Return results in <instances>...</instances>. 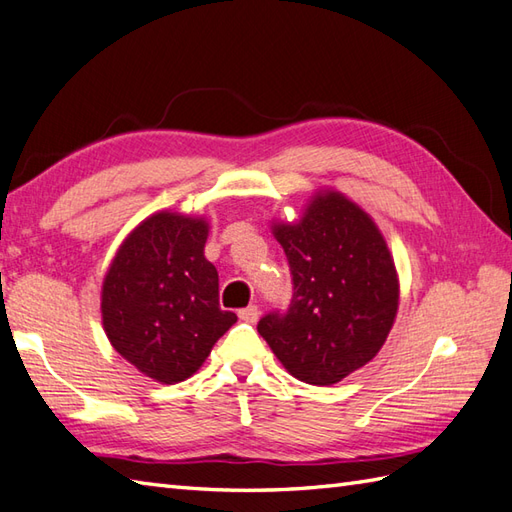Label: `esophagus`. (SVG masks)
<instances>
[{
  "label": "esophagus",
  "instance_id": "esophagus-1",
  "mask_svg": "<svg viewBox=\"0 0 512 512\" xmlns=\"http://www.w3.org/2000/svg\"><path fill=\"white\" fill-rule=\"evenodd\" d=\"M237 316H240V320H244V323H257V318H259V310H257V305H248V307H244V310H240L237 312Z\"/></svg>",
  "mask_w": 512,
  "mask_h": 512
}]
</instances>
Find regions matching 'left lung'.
<instances>
[{
    "label": "left lung",
    "instance_id": "left-lung-1",
    "mask_svg": "<svg viewBox=\"0 0 512 512\" xmlns=\"http://www.w3.org/2000/svg\"><path fill=\"white\" fill-rule=\"evenodd\" d=\"M292 299L257 331L288 373L331 386L371 362L392 327L399 283L373 220L351 200L316 196L299 224H277Z\"/></svg>",
    "mask_w": 512,
    "mask_h": 512
}]
</instances>
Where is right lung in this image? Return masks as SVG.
Listing matches in <instances>:
<instances>
[{
    "instance_id": "obj_1",
    "label": "right lung",
    "mask_w": 512,
    "mask_h": 512,
    "mask_svg": "<svg viewBox=\"0 0 512 512\" xmlns=\"http://www.w3.org/2000/svg\"><path fill=\"white\" fill-rule=\"evenodd\" d=\"M207 222L154 213L106 272L102 320L113 349L161 384L183 382L237 316L222 312L218 270L205 259Z\"/></svg>"
}]
</instances>
